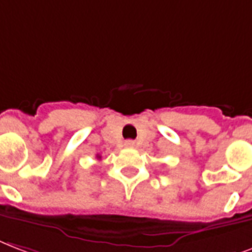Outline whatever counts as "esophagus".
<instances>
[{"label": "esophagus", "instance_id": "34e87169", "mask_svg": "<svg viewBox=\"0 0 252 252\" xmlns=\"http://www.w3.org/2000/svg\"><path fill=\"white\" fill-rule=\"evenodd\" d=\"M126 146H127V147H132V146H134V142H132V140H127V142H126Z\"/></svg>", "mask_w": 252, "mask_h": 252}]
</instances>
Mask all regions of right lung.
Returning a JSON list of instances; mask_svg holds the SVG:
<instances>
[{
  "label": "right lung",
  "mask_w": 252,
  "mask_h": 252,
  "mask_svg": "<svg viewBox=\"0 0 252 252\" xmlns=\"http://www.w3.org/2000/svg\"><path fill=\"white\" fill-rule=\"evenodd\" d=\"M97 158H98V159H101V157H99V155H97Z\"/></svg>",
  "instance_id": "right-lung-1"
}]
</instances>
